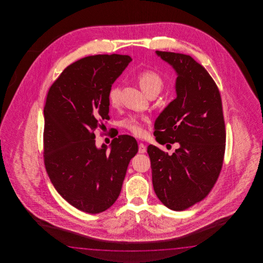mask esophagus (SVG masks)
I'll use <instances>...</instances> for the list:
<instances>
[{"instance_id": "esophagus-1", "label": "esophagus", "mask_w": 263, "mask_h": 263, "mask_svg": "<svg viewBox=\"0 0 263 263\" xmlns=\"http://www.w3.org/2000/svg\"><path fill=\"white\" fill-rule=\"evenodd\" d=\"M138 151H139V153H145V151H146L145 145L144 144H142V143H140L139 145H138Z\"/></svg>"}]
</instances>
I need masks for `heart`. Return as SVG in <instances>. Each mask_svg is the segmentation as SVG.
Here are the masks:
<instances>
[{
	"instance_id": "heart-1",
	"label": "heart",
	"mask_w": 263,
	"mask_h": 263,
	"mask_svg": "<svg viewBox=\"0 0 263 263\" xmlns=\"http://www.w3.org/2000/svg\"><path fill=\"white\" fill-rule=\"evenodd\" d=\"M137 80L142 90L147 94L151 90H161L162 87V79L158 73L153 70H143L138 74ZM120 87L118 84H114L109 90L108 100L112 107L118 106L120 101ZM149 122V118L145 116H129L125 118L122 126L130 134L137 137H142L145 134V124Z\"/></svg>"
}]
</instances>
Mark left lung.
<instances>
[{
  "mask_svg": "<svg viewBox=\"0 0 263 263\" xmlns=\"http://www.w3.org/2000/svg\"><path fill=\"white\" fill-rule=\"evenodd\" d=\"M178 74L177 98L157 118L160 144L179 143L168 155L149 145L155 194L170 210L180 212L212 191L223 166L226 128L218 87L206 68L187 54L156 50Z\"/></svg>",
  "mask_w": 263,
  "mask_h": 263,
  "instance_id": "left-lung-1",
  "label": "left lung"
}]
</instances>
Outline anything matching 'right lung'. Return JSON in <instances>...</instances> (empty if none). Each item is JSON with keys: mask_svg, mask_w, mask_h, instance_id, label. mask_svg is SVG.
<instances>
[{"mask_svg": "<svg viewBox=\"0 0 263 263\" xmlns=\"http://www.w3.org/2000/svg\"><path fill=\"white\" fill-rule=\"evenodd\" d=\"M132 61L129 55L87 56L66 67L49 89L44 107V164L58 194L84 213L106 211L118 199L127 168L138 151L135 138L115 137L96 146L106 129L109 90Z\"/></svg>", "mask_w": 263, "mask_h": 263, "instance_id": "obj_1", "label": "right lung"}]
</instances>
